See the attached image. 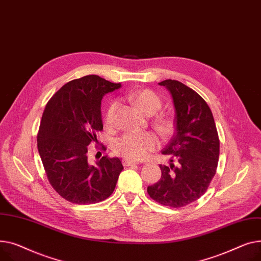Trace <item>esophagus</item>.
I'll return each mask as SVG.
<instances>
[{
  "mask_svg": "<svg viewBox=\"0 0 261 261\" xmlns=\"http://www.w3.org/2000/svg\"><path fill=\"white\" fill-rule=\"evenodd\" d=\"M122 164H123L124 166H130V165L138 164V162H137V161L129 160V159H127V158H124V159H122Z\"/></svg>",
  "mask_w": 261,
  "mask_h": 261,
  "instance_id": "34e87169",
  "label": "esophagus"
}]
</instances>
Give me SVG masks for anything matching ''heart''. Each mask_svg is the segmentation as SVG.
I'll use <instances>...</instances> for the list:
<instances>
[{"label":"heart","mask_w":261,"mask_h":261,"mask_svg":"<svg viewBox=\"0 0 261 261\" xmlns=\"http://www.w3.org/2000/svg\"><path fill=\"white\" fill-rule=\"evenodd\" d=\"M132 101L139 107V110L142 111L146 115L155 114L161 106L160 98L152 93L151 90L142 89L137 90L130 95ZM117 109V102L113 101L110 106L107 107L104 121L106 126H113L115 112ZM171 127L170 121H160L158 122V128L162 132H167ZM159 145V140L155 134L152 133H126L123 136L115 141L114 150L118 155L123 156L127 159L132 160H143L145 159L149 152L156 149Z\"/></svg>","instance_id":"obj_1"}]
</instances>
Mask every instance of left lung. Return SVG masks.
I'll list each match as a JSON object with an SVG mask.
<instances>
[{"label": "left lung", "mask_w": 261, "mask_h": 261, "mask_svg": "<svg viewBox=\"0 0 261 261\" xmlns=\"http://www.w3.org/2000/svg\"><path fill=\"white\" fill-rule=\"evenodd\" d=\"M159 85L172 95L176 132L162 150L171 163L159 165L161 178L147 188V193L162 205L182 207L200 198L215 176L219 138L213 114L201 96L176 80H164Z\"/></svg>", "instance_id": "1"}]
</instances>
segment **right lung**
Masks as SVG:
<instances>
[{
	"mask_svg": "<svg viewBox=\"0 0 261 261\" xmlns=\"http://www.w3.org/2000/svg\"><path fill=\"white\" fill-rule=\"evenodd\" d=\"M121 87L99 75L69 81L46 104L38 133V150L47 179L65 200L93 204L109 198L123 170L119 158L88 163L91 142L103 129L101 100ZM102 149H106L102 146Z\"/></svg>",
	"mask_w": 261,
	"mask_h": 261,
	"instance_id": "right-lung-1",
	"label": "right lung"
}]
</instances>
